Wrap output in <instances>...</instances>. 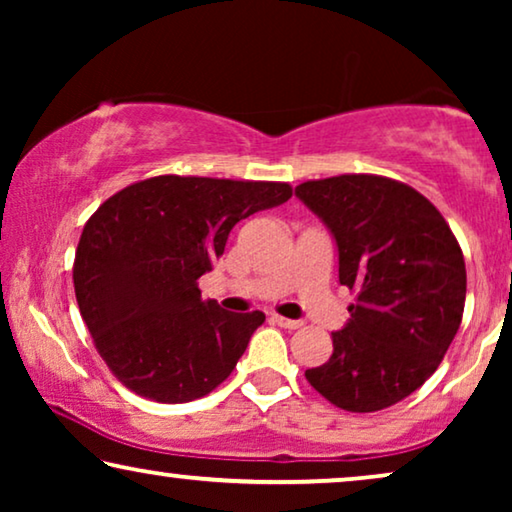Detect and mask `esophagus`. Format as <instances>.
I'll return each mask as SVG.
<instances>
[{"label": "esophagus", "mask_w": 512, "mask_h": 512, "mask_svg": "<svg viewBox=\"0 0 512 512\" xmlns=\"http://www.w3.org/2000/svg\"><path fill=\"white\" fill-rule=\"evenodd\" d=\"M270 319L275 321L277 326H282V328H289V331H296V328L303 326V321H298V319H286V317H279V314H272Z\"/></svg>", "instance_id": "esophagus-1"}]
</instances>
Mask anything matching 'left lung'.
Segmentation results:
<instances>
[{
    "label": "left lung",
    "instance_id": "obj_1",
    "mask_svg": "<svg viewBox=\"0 0 512 512\" xmlns=\"http://www.w3.org/2000/svg\"><path fill=\"white\" fill-rule=\"evenodd\" d=\"M338 244L340 284L356 293L333 354L305 370L347 412L389 408L422 387L459 331L466 263L443 214L403 181L340 174L296 186Z\"/></svg>",
    "mask_w": 512,
    "mask_h": 512
}]
</instances>
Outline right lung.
<instances>
[{
  "mask_svg": "<svg viewBox=\"0 0 512 512\" xmlns=\"http://www.w3.org/2000/svg\"><path fill=\"white\" fill-rule=\"evenodd\" d=\"M284 181L160 174L104 200L83 226L74 291L95 349L116 380L158 403L214 391L240 361L263 312L202 300L237 221L286 202Z\"/></svg>",
  "mask_w": 512,
  "mask_h": 512,
  "instance_id": "right-lung-1",
  "label": "right lung"
}]
</instances>
